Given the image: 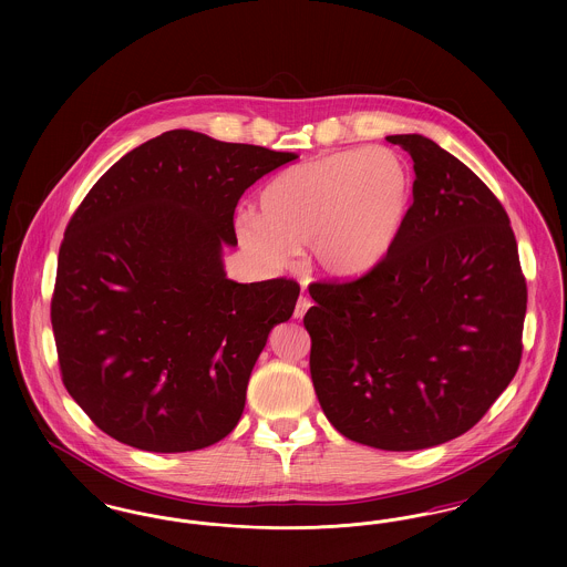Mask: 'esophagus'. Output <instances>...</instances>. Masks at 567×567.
I'll list each match as a JSON object with an SVG mask.
<instances>
[{
	"label": "esophagus",
	"mask_w": 567,
	"mask_h": 567,
	"mask_svg": "<svg viewBox=\"0 0 567 567\" xmlns=\"http://www.w3.org/2000/svg\"><path fill=\"white\" fill-rule=\"evenodd\" d=\"M310 306H312V301L308 297H299L296 306V319H303V315L310 310Z\"/></svg>",
	"instance_id": "esophagus-1"
}]
</instances>
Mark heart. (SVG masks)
<instances>
[{
    "instance_id": "1",
    "label": "heart",
    "mask_w": 567,
    "mask_h": 567,
    "mask_svg": "<svg viewBox=\"0 0 567 567\" xmlns=\"http://www.w3.org/2000/svg\"><path fill=\"white\" fill-rule=\"evenodd\" d=\"M414 199L412 167L393 148H349L299 163L264 187L259 213L236 216V236L264 268H282L306 244L308 266L351 282L395 250Z\"/></svg>"
}]
</instances>
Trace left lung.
<instances>
[{"label":"left lung","mask_w":567,"mask_h":567,"mask_svg":"<svg viewBox=\"0 0 567 567\" xmlns=\"http://www.w3.org/2000/svg\"><path fill=\"white\" fill-rule=\"evenodd\" d=\"M386 140L416 174L400 243L365 278L310 285L303 324L329 423L380 451H421L472 430L511 384L527 287L485 183L425 135Z\"/></svg>","instance_id":"8db88e82"}]
</instances>
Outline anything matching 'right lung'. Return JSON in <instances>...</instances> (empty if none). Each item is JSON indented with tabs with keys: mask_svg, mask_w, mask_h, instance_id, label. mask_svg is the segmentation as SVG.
Listing matches in <instances>:
<instances>
[{
	"mask_svg": "<svg viewBox=\"0 0 567 567\" xmlns=\"http://www.w3.org/2000/svg\"><path fill=\"white\" fill-rule=\"evenodd\" d=\"M297 159L174 130L93 185L59 248L54 342L63 384L110 437L199 451L231 432L250 372L299 287L227 278L244 190Z\"/></svg>",
	"mask_w": 567,
	"mask_h": 567,
	"instance_id": "right-lung-1",
	"label": "right lung"
}]
</instances>
